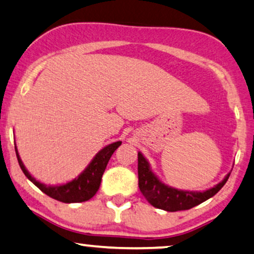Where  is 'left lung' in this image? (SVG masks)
I'll list each match as a JSON object with an SVG mask.
<instances>
[{
  "instance_id": "obj_1",
  "label": "left lung",
  "mask_w": 254,
  "mask_h": 254,
  "mask_svg": "<svg viewBox=\"0 0 254 254\" xmlns=\"http://www.w3.org/2000/svg\"><path fill=\"white\" fill-rule=\"evenodd\" d=\"M229 177L230 174L226 175L224 180L219 182L214 188L203 192L178 190V189L161 184L158 178L152 173L146 159L141 153H138V186H139L141 194L153 207L162 209V210L172 212L188 210L195 205H198L217 194L226 184Z\"/></svg>"
}]
</instances>
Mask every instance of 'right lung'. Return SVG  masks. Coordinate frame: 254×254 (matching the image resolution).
<instances>
[{
	"mask_svg": "<svg viewBox=\"0 0 254 254\" xmlns=\"http://www.w3.org/2000/svg\"><path fill=\"white\" fill-rule=\"evenodd\" d=\"M121 144L122 141H116V143L108 145V146L104 147L103 150H101L95 155V158L90 162L89 166L83 171V173L79 175V178L68 182V184L63 186H56V187H46V186L40 184V182L36 181V179H33L29 174V172L25 170L24 165H23L22 160L19 159L18 153H17L16 147L15 150L17 160H18V164L22 168L23 173L40 190L45 192L46 195H49L50 197L54 198V200L64 202V203H75V202H84L90 200L96 194V191L100 188L101 179H102L108 161H109L110 157Z\"/></svg>",
	"mask_w": 254,
	"mask_h": 254,
	"instance_id": "add662e5",
	"label": "right lung"
}]
</instances>
